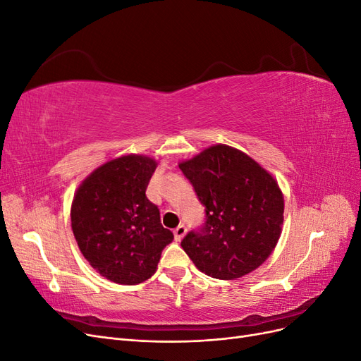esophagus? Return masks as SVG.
<instances>
[{
  "label": "esophagus",
  "instance_id": "esophagus-1",
  "mask_svg": "<svg viewBox=\"0 0 361 361\" xmlns=\"http://www.w3.org/2000/svg\"><path fill=\"white\" fill-rule=\"evenodd\" d=\"M173 233H174V239H176V241H180V239L185 236V233H187V227H185L183 224H180V226H178L176 228H174Z\"/></svg>",
  "mask_w": 361,
  "mask_h": 361
}]
</instances>
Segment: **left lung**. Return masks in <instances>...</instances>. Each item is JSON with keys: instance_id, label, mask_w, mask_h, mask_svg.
Masks as SVG:
<instances>
[{"instance_id": "1", "label": "left lung", "mask_w": 361, "mask_h": 361, "mask_svg": "<svg viewBox=\"0 0 361 361\" xmlns=\"http://www.w3.org/2000/svg\"><path fill=\"white\" fill-rule=\"evenodd\" d=\"M206 207L200 232L182 248L206 276L235 280L259 268L274 251L285 199L272 174L244 152L215 145L179 162Z\"/></svg>"}]
</instances>
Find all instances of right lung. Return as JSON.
Segmentation results:
<instances>
[{
	"label": "right lung",
	"mask_w": 361,
	"mask_h": 361,
	"mask_svg": "<svg viewBox=\"0 0 361 361\" xmlns=\"http://www.w3.org/2000/svg\"><path fill=\"white\" fill-rule=\"evenodd\" d=\"M158 162L146 155L106 161L75 191L71 221L82 256L96 272L118 285H138L155 274L173 233L146 197Z\"/></svg>",
	"instance_id": "add662e5"
}]
</instances>
